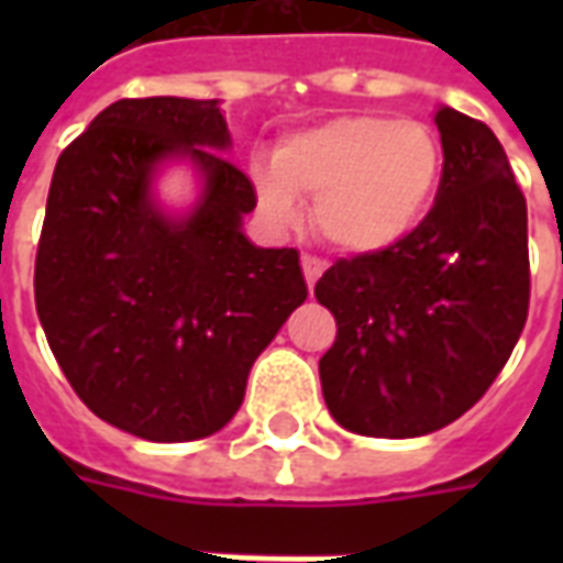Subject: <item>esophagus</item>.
I'll return each instance as SVG.
<instances>
[{"mask_svg": "<svg viewBox=\"0 0 563 563\" xmlns=\"http://www.w3.org/2000/svg\"><path fill=\"white\" fill-rule=\"evenodd\" d=\"M301 268H305V280H307V286H310V292H313V286H317V280L322 277V268H325V265H322L319 258L305 256L301 258Z\"/></svg>", "mask_w": 563, "mask_h": 563, "instance_id": "obj_1", "label": "esophagus"}]
</instances>
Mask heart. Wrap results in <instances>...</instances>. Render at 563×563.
<instances>
[{
    "label": "heart",
    "instance_id": "heart-1",
    "mask_svg": "<svg viewBox=\"0 0 563 563\" xmlns=\"http://www.w3.org/2000/svg\"><path fill=\"white\" fill-rule=\"evenodd\" d=\"M440 172V141L422 123L343 114L286 135L253 186L277 225L298 222V196L313 198V225L325 244L346 256H377L416 232Z\"/></svg>",
    "mask_w": 563,
    "mask_h": 563
}]
</instances>
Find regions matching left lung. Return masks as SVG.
I'll use <instances>...</instances> for the list:
<instances>
[{
    "label": "left lung",
    "mask_w": 563,
    "mask_h": 563,
    "mask_svg": "<svg viewBox=\"0 0 563 563\" xmlns=\"http://www.w3.org/2000/svg\"><path fill=\"white\" fill-rule=\"evenodd\" d=\"M443 177L431 213L377 256L317 283L338 338L319 358L334 422L365 437H422L479 401L519 341L531 274L528 208L495 132L434 111Z\"/></svg>",
    "instance_id": "8db88e82"
}]
</instances>
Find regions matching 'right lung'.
Masks as SVG:
<instances>
[{"mask_svg":"<svg viewBox=\"0 0 563 563\" xmlns=\"http://www.w3.org/2000/svg\"><path fill=\"white\" fill-rule=\"evenodd\" d=\"M220 99H120L56 162L35 307L63 374L92 413L153 443L217 434L307 283L298 253L256 246L253 184L225 159ZM197 174L189 209L158 177Z\"/></svg>","mask_w":563,"mask_h":563,"instance_id":"1","label":"right lung"}]
</instances>
